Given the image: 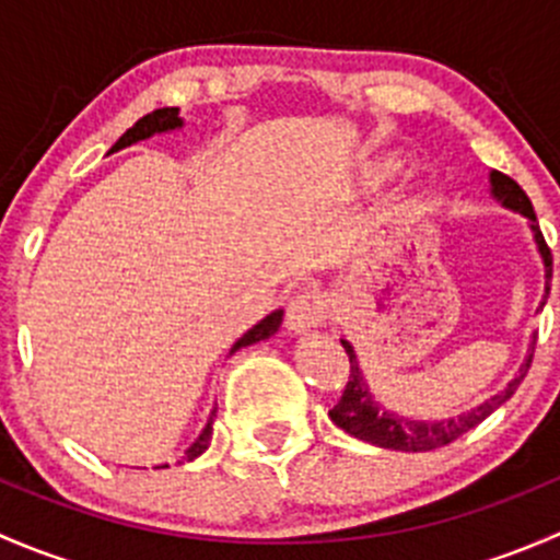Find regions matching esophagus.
Returning <instances> with one entry per match:
<instances>
[{"instance_id":"esophagus-1","label":"esophagus","mask_w":560,"mask_h":560,"mask_svg":"<svg viewBox=\"0 0 560 560\" xmlns=\"http://www.w3.org/2000/svg\"><path fill=\"white\" fill-rule=\"evenodd\" d=\"M327 314H330V295L319 287H303L287 303L284 325L292 332H308L325 325Z\"/></svg>"}]
</instances>
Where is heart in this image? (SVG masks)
<instances>
[{"label": "heart", "mask_w": 560, "mask_h": 560, "mask_svg": "<svg viewBox=\"0 0 560 560\" xmlns=\"http://www.w3.org/2000/svg\"><path fill=\"white\" fill-rule=\"evenodd\" d=\"M393 175H395V162L382 160V162H374V165L369 167L365 178H369V184H382V180L393 178Z\"/></svg>", "instance_id": "1"}]
</instances>
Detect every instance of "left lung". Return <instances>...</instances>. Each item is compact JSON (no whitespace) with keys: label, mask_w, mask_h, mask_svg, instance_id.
<instances>
[{"label":"left lung","mask_w":560,"mask_h":560,"mask_svg":"<svg viewBox=\"0 0 560 560\" xmlns=\"http://www.w3.org/2000/svg\"><path fill=\"white\" fill-rule=\"evenodd\" d=\"M490 184H493V195L499 197L504 206L515 208L521 211L523 217L530 219V230H534V238L536 246H539L541 259H545V301L550 295V281H552V252L547 246L545 235H541L539 222H536V213L534 206H530L528 195L523 191V186L517 184L515 178L510 175L493 171L490 173ZM541 301V306H545ZM539 306V308H541ZM343 349L349 354V380L347 387H343L341 398L338 404L330 409V420L336 422L338 428L349 433L354 439H363V442L376 444V447H385V450H400V453H428V450H439V447H447L453 444L455 439H460L463 433H468L471 428H477L485 417L493 415L506 398L515 395V389L521 387V382L525 380L530 369V360H534V349H536V336L530 341L528 349V358L517 371L515 380L510 382L499 395H493L490 400H485L482 406L477 409L466 411V415L453 417V420H442V422H422V420H409V417H398L393 411H385L374 398H371L369 385L363 380V371H360L358 358H354V349L349 341H341Z\"/></svg>","instance_id":"1"}]
</instances>
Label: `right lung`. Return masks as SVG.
<instances>
[{
  "label": "right lung",
  "mask_w": 560,
  "mask_h": 560,
  "mask_svg": "<svg viewBox=\"0 0 560 560\" xmlns=\"http://www.w3.org/2000/svg\"><path fill=\"white\" fill-rule=\"evenodd\" d=\"M178 127H180L178 107H160V110L149 113V116H143V118H140V121H135V127L127 129V132H124L121 138L116 140V145H113V149L107 151V154H113V151H118V149H127V145L138 143V140L151 138V135H154V132H171V129H178ZM281 316H284L281 312H273V314L265 316V319L259 322V325H254L244 338H238V341L233 343L230 354L238 352V349L248 347V343H257V341H262V338L273 336V332L279 330V325H281ZM213 417H217V411H211V420H208V425L202 428V433H200V436H197V442L191 444L189 450H186V455H184L186 460H195L197 455H202L208 450V444H211V436H213Z\"/></svg>",
  "instance_id": "obj_1"
}]
</instances>
